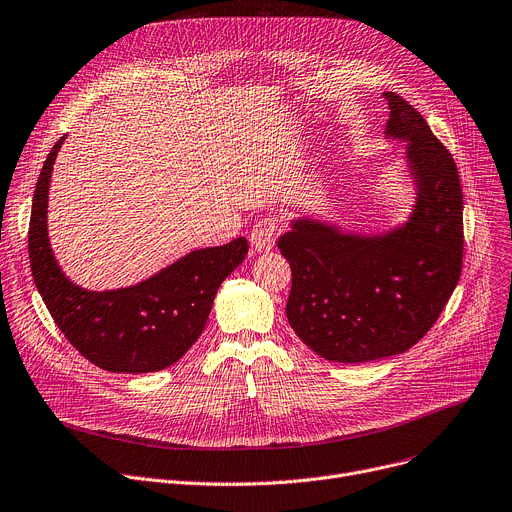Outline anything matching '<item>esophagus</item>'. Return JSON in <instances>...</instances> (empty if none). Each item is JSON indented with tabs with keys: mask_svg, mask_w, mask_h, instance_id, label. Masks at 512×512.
Wrapping results in <instances>:
<instances>
[{
	"mask_svg": "<svg viewBox=\"0 0 512 512\" xmlns=\"http://www.w3.org/2000/svg\"><path fill=\"white\" fill-rule=\"evenodd\" d=\"M277 233H279V221L272 215H266L258 219L250 231V244L256 252H266L277 242Z\"/></svg>",
	"mask_w": 512,
	"mask_h": 512,
	"instance_id": "34e87169",
	"label": "esophagus"
}]
</instances>
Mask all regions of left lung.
I'll return each mask as SVG.
<instances>
[{"instance_id":"left-lung-1","label":"left lung","mask_w":512,"mask_h":512,"mask_svg":"<svg viewBox=\"0 0 512 512\" xmlns=\"http://www.w3.org/2000/svg\"><path fill=\"white\" fill-rule=\"evenodd\" d=\"M387 135L410 141L418 182L410 223L385 238L295 221L277 246L291 264L287 320L320 357L367 363L412 348L441 316L463 266V194L449 149L387 92Z\"/></svg>"}]
</instances>
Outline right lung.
<instances>
[{
  "label": "right lung",
  "instance_id": "right-lung-1",
  "mask_svg": "<svg viewBox=\"0 0 512 512\" xmlns=\"http://www.w3.org/2000/svg\"><path fill=\"white\" fill-rule=\"evenodd\" d=\"M61 137L38 176L28 227L32 279L59 330L104 371L149 373L174 365L205 330L227 274L248 254V240L196 250L155 277L119 291L73 285L57 266L47 235V192Z\"/></svg>",
  "mask_w": 512,
  "mask_h": 512
}]
</instances>
